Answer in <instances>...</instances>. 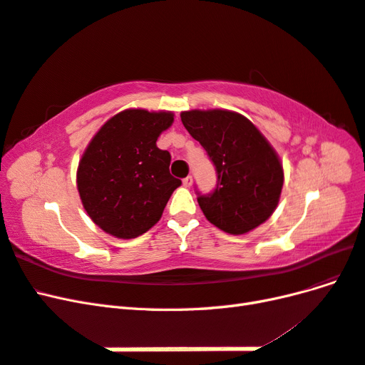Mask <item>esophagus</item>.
<instances>
[{
  "label": "esophagus",
  "mask_w": 365,
  "mask_h": 365,
  "mask_svg": "<svg viewBox=\"0 0 365 365\" xmlns=\"http://www.w3.org/2000/svg\"><path fill=\"white\" fill-rule=\"evenodd\" d=\"M182 184H184L185 187H190V185L193 184V178H192V176H190V175L185 176V178L182 180Z\"/></svg>",
  "instance_id": "34e87169"
}]
</instances>
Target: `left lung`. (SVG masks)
Returning a JSON list of instances; mask_svg holds the SVG:
<instances>
[{
  "label": "left lung",
  "mask_w": 365,
  "mask_h": 365,
  "mask_svg": "<svg viewBox=\"0 0 365 365\" xmlns=\"http://www.w3.org/2000/svg\"><path fill=\"white\" fill-rule=\"evenodd\" d=\"M181 121L213 163V192L196 190L205 217L230 235H245L279 204L283 168L277 153L248 118L225 109L187 111Z\"/></svg>",
  "instance_id": "obj_1"
}]
</instances>
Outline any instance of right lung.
I'll list each match as a JSON object with an SVG mask.
<instances>
[{
	"label": "right lung",
	"mask_w": 365,
	"mask_h": 365,
	"mask_svg": "<svg viewBox=\"0 0 365 365\" xmlns=\"http://www.w3.org/2000/svg\"><path fill=\"white\" fill-rule=\"evenodd\" d=\"M172 113L126 109L88 145L77 169V189L93 222L120 239L155 225L181 180L169 172L170 153L157 148Z\"/></svg>",
	"instance_id": "add662e5"
}]
</instances>
